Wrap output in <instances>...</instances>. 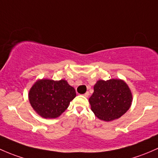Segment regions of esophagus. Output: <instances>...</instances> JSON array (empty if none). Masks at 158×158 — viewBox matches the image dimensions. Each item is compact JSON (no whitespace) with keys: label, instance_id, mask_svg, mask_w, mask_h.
<instances>
[{"label":"esophagus","instance_id":"34e87169","mask_svg":"<svg viewBox=\"0 0 158 158\" xmlns=\"http://www.w3.org/2000/svg\"><path fill=\"white\" fill-rule=\"evenodd\" d=\"M89 95H90V94H89V92H86L85 94H84V97H88Z\"/></svg>","mask_w":158,"mask_h":158}]
</instances>
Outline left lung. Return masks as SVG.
Returning a JSON list of instances; mask_svg holds the SVG:
<instances>
[{
    "label": "left lung",
    "instance_id": "left-lung-1",
    "mask_svg": "<svg viewBox=\"0 0 158 158\" xmlns=\"http://www.w3.org/2000/svg\"><path fill=\"white\" fill-rule=\"evenodd\" d=\"M89 99L93 113L100 120L110 122L120 118L129 110L132 94L123 80H99Z\"/></svg>",
    "mask_w": 158,
    "mask_h": 158
}]
</instances>
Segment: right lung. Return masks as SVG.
I'll return each instance as SVG.
<instances>
[{
	"mask_svg": "<svg viewBox=\"0 0 158 158\" xmlns=\"http://www.w3.org/2000/svg\"><path fill=\"white\" fill-rule=\"evenodd\" d=\"M28 97L37 114L45 118H55L65 111L76 92L64 79H41L32 86Z\"/></svg>",
	"mask_w": 158,
	"mask_h": 158,
	"instance_id": "add662e5",
	"label": "right lung"
}]
</instances>
